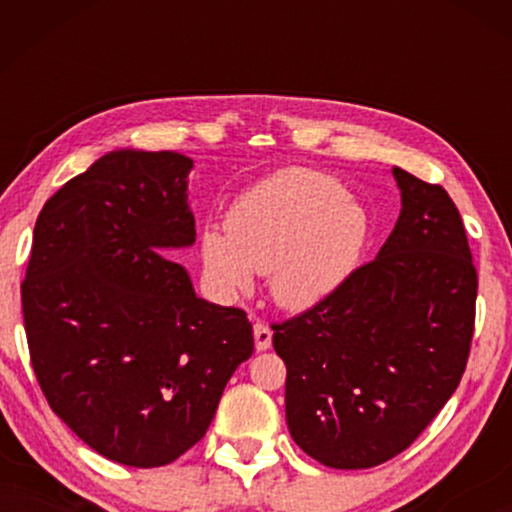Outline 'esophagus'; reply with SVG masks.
I'll use <instances>...</instances> for the list:
<instances>
[{
    "label": "esophagus",
    "instance_id": "34e87169",
    "mask_svg": "<svg viewBox=\"0 0 512 512\" xmlns=\"http://www.w3.org/2000/svg\"><path fill=\"white\" fill-rule=\"evenodd\" d=\"M254 342L258 352H265V349H270L272 345V331L268 324H263V321H256L254 324Z\"/></svg>",
    "mask_w": 512,
    "mask_h": 512
}]
</instances>
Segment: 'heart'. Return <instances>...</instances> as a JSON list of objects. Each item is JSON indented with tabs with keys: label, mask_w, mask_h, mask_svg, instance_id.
Returning <instances> with one entry per match:
<instances>
[{
	"label": "heart",
	"mask_w": 512,
	"mask_h": 512,
	"mask_svg": "<svg viewBox=\"0 0 512 512\" xmlns=\"http://www.w3.org/2000/svg\"><path fill=\"white\" fill-rule=\"evenodd\" d=\"M366 235V212L340 181L305 167H284L237 195L226 233L205 230L202 261L223 291H251L258 272L270 275L279 305L307 310L345 282Z\"/></svg>",
	"instance_id": "1"
}]
</instances>
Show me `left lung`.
<instances>
[{
  "instance_id": "1",
  "label": "left lung",
  "mask_w": 512,
  "mask_h": 512,
  "mask_svg": "<svg viewBox=\"0 0 512 512\" xmlns=\"http://www.w3.org/2000/svg\"><path fill=\"white\" fill-rule=\"evenodd\" d=\"M391 172L403 207L375 261L272 324L291 438L345 471L415 443L459 387L473 340L478 272L459 209L443 186Z\"/></svg>"
}]
</instances>
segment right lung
Listing matches in <instances>:
<instances>
[{
	"label": "right lung",
	"mask_w": 512,
	"mask_h": 512,
	"mask_svg": "<svg viewBox=\"0 0 512 512\" xmlns=\"http://www.w3.org/2000/svg\"><path fill=\"white\" fill-rule=\"evenodd\" d=\"M191 167L172 151L102 156L41 209L20 284L48 405L125 466H165L191 450L254 354L247 312L195 296L160 251L195 242Z\"/></svg>",
	"instance_id": "1"
}]
</instances>
